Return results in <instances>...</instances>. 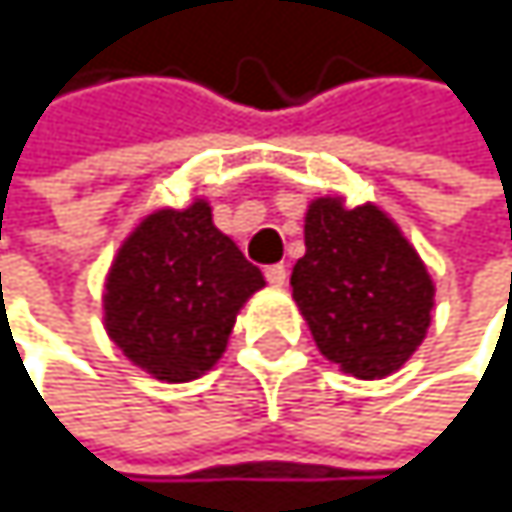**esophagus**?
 <instances>
[{
  "mask_svg": "<svg viewBox=\"0 0 512 512\" xmlns=\"http://www.w3.org/2000/svg\"><path fill=\"white\" fill-rule=\"evenodd\" d=\"M264 276H267V282H270V285H285L288 270H285L282 264H270V267L264 270Z\"/></svg>",
  "mask_w": 512,
  "mask_h": 512,
  "instance_id": "34e87169",
  "label": "esophagus"
}]
</instances>
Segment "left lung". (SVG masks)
<instances>
[{
  "label": "left lung",
  "instance_id": "left-lung-1",
  "mask_svg": "<svg viewBox=\"0 0 512 512\" xmlns=\"http://www.w3.org/2000/svg\"><path fill=\"white\" fill-rule=\"evenodd\" d=\"M304 242L291 291L322 356L362 381L393 375L430 328L433 279L418 251L381 208L341 199L310 202Z\"/></svg>",
  "mask_w": 512,
  "mask_h": 512
}]
</instances>
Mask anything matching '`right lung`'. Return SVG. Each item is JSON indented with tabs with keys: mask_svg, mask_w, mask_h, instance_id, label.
I'll return each mask as SVG.
<instances>
[{
	"mask_svg": "<svg viewBox=\"0 0 512 512\" xmlns=\"http://www.w3.org/2000/svg\"><path fill=\"white\" fill-rule=\"evenodd\" d=\"M258 288L261 270L211 224L199 199L150 214L125 239L107 276L104 322L134 365L184 384L221 359L239 307Z\"/></svg>",
	"mask_w": 512,
	"mask_h": 512,
	"instance_id": "add662e5",
	"label": "right lung"
}]
</instances>
